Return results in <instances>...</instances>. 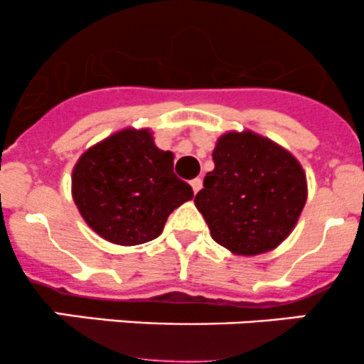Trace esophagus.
Segmentation results:
<instances>
[{"mask_svg": "<svg viewBox=\"0 0 364 364\" xmlns=\"http://www.w3.org/2000/svg\"><path fill=\"white\" fill-rule=\"evenodd\" d=\"M190 185H192V190H193V193H197V192H199L200 188H203V179H200V178H196V179H192V183H190Z\"/></svg>", "mask_w": 364, "mask_h": 364, "instance_id": "1", "label": "esophagus"}]
</instances>
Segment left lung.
I'll return each instance as SVG.
<instances>
[{
  "label": "left lung",
  "mask_w": 364,
  "mask_h": 364,
  "mask_svg": "<svg viewBox=\"0 0 364 364\" xmlns=\"http://www.w3.org/2000/svg\"><path fill=\"white\" fill-rule=\"evenodd\" d=\"M215 168L196 196L211 237L234 255L274 250L306 204V174L291 151L252 130L227 132L213 149Z\"/></svg>",
  "instance_id": "obj_1"
}]
</instances>
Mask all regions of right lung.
<instances>
[{
	"label": "right lung",
	"mask_w": 364,
	"mask_h": 364,
	"mask_svg": "<svg viewBox=\"0 0 364 364\" xmlns=\"http://www.w3.org/2000/svg\"><path fill=\"white\" fill-rule=\"evenodd\" d=\"M174 155L155 144L149 128H123L80 155L72 171V197L84 222L121 247L148 243L168 215L193 199L172 172Z\"/></svg>",
	"instance_id": "right-lung-1"
}]
</instances>
